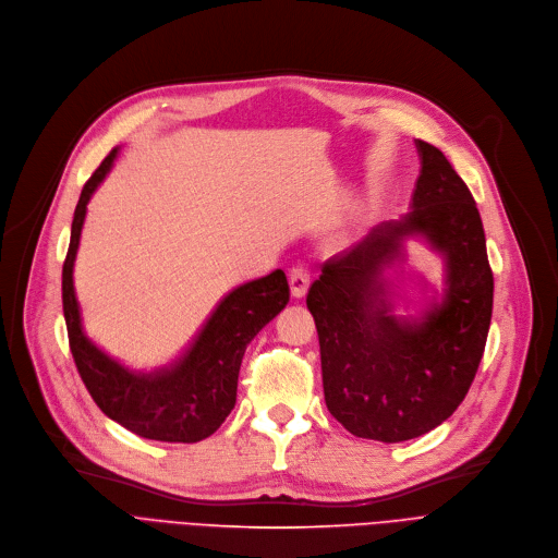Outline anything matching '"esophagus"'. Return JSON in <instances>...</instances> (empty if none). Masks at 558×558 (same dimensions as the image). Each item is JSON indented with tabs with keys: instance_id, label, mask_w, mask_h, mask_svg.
Here are the masks:
<instances>
[{
	"instance_id": "34e87169",
	"label": "esophagus",
	"mask_w": 558,
	"mask_h": 558,
	"mask_svg": "<svg viewBox=\"0 0 558 558\" xmlns=\"http://www.w3.org/2000/svg\"><path fill=\"white\" fill-rule=\"evenodd\" d=\"M312 282V274L305 265H295L289 269V287H291V295L293 298H302L307 293Z\"/></svg>"
}]
</instances>
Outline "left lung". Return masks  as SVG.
<instances>
[{"instance_id": "left-lung-1", "label": "left lung", "mask_w": 558, "mask_h": 558, "mask_svg": "<svg viewBox=\"0 0 558 558\" xmlns=\"http://www.w3.org/2000/svg\"><path fill=\"white\" fill-rule=\"evenodd\" d=\"M418 150L412 214L323 263L307 293L327 410L353 436L383 442L423 436L456 412L478 372L494 305L476 199L440 148L418 140ZM408 232H423L448 263V295L418 324L390 314L379 282Z\"/></svg>"}]
</instances>
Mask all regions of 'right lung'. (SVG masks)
I'll use <instances>...</instances> for the list:
<instances>
[{"label": "right lung", "mask_w": 558, "mask_h": 558, "mask_svg": "<svg viewBox=\"0 0 558 558\" xmlns=\"http://www.w3.org/2000/svg\"><path fill=\"white\" fill-rule=\"evenodd\" d=\"M118 150L86 180L75 207L71 244L62 267V305L69 347L82 383L109 418L129 432L165 442H197L211 436L231 414L244 349L289 302L282 269L233 289L182 356L156 372H131L97 349L82 329L73 289V263L88 197L105 180Z\"/></svg>", "instance_id": "right-lung-1"}]
</instances>
